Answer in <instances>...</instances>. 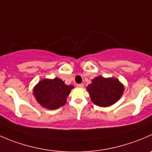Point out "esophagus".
Returning <instances> with one entry per match:
<instances>
[{
	"instance_id": "esophagus-1",
	"label": "esophagus",
	"mask_w": 152,
	"mask_h": 152,
	"mask_svg": "<svg viewBox=\"0 0 152 152\" xmlns=\"http://www.w3.org/2000/svg\"><path fill=\"white\" fill-rule=\"evenodd\" d=\"M76 86L78 87V88H83L84 85L83 84H77V85Z\"/></svg>"
}]
</instances>
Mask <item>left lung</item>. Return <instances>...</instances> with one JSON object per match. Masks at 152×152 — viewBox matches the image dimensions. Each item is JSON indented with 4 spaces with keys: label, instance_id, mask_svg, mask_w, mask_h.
<instances>
[{
    "label": "left lung",
    "instance_id": "1",
    "mask_svg": "<svg viewBox=\"0 0 152 152\" xmlns=\"http://www.w3.org/2000/svg\"><path fill=\"white\" fill-rule=\"evenodd\" d=\"M91 101L101 107H107L114 104L121 97L124 91L123 85L117 79L98 76L87 87Z\"/></svg>",
    "mask_w": 152,
    "mask_h": 152
}]
</instances>
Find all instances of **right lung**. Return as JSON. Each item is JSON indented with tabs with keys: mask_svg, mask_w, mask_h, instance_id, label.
Segmentation results:
<instances>
[{
	"mask_svg": "<svg viewBox=\"0 0 152 152\" xmlns=\"http://www.w3.org/2000/svg\"><path fill=\"white\" fill-rule=\"evenodd\" d=\"M73 88V85H67L61 79H43L35 87L33 94L37 102L42 107L53 110L63 106Z\"/></svg>",
	"mask_w": 152,
	"mask_h": 152,
	"instance_id": "obj_1",
	"label": "right lung"
}]
</instances>
